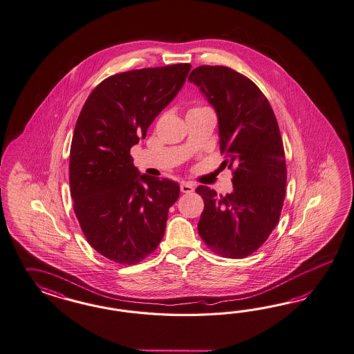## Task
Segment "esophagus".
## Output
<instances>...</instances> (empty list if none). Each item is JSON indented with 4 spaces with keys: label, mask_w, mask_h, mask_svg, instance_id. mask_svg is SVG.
<instances>
[{
    "label": "esophagus",
    "mask_w": 354,
    "mask_h": 354,
    "mask_svg": "<svg viewBox=\"0 0 354 354\" xmlns=\"http://www.w3.org/2000/svg\"><path fill=\"white\" fill-rule=\"evenodd\" d=\"M180 191H182L183 193H192L193 191H194L192 183H182V185H180Z\"/></svg>",
    "instance_id": "34e87169"
}]
</instances>
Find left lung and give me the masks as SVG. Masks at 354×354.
<instances>
[{
    "label": "left lung",
    "mask_w": 354,
    "mask_h": 354,
    "mask_svg": "<svg viewBox=\"0 0 354 354\" xmlns=\"http://www.w3.org/2000/svg\"><path fill=\"white\" fill-rule=\"evenodd\" d=\"M188 80L218 115L222 165L235 167L234 192L218 196L198 185L204 198L198 234L216 254L244 258L278 225L287 184L283 141L268 98L247 76L225 66H200Z\"/></svg>",
    "instance_id": "obj_1"
}]
</instances>
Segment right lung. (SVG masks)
<instances>
[{
  "mask_svg": "<svg viewBox=\"0 0 354 354\" xmlns=\"http://www.w3.org/2000/svg\"><path fill=\"white\" fill-rule=\"evenodd\" d=\"M191 70L178 64L132 70L101 82L76 120L70 150L74 212L91 247L117 263L153 253L178 183L140 174L129 150L182 89Z\"/></svg>",
  "mask_w": 354,
  "mask_h": 354,
  "instance_id": "obj_1",
  "label": "right lung"
}]
</instances>
